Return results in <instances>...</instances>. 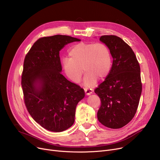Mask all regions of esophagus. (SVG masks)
Here are the masks:
<instances>
[{
  "instance_id": "1",
  "label": "esophagus",
  "mask_w": 160,
  "mask_h": 160,
  "mask_svg": "<svg viewBox=\"0 0 160 160\" xmlns=\"http://www.w3.org/2000/svg\"><path fill=\"white\" fill-rule=\"evenodd\" d=\"M84 91H85V93L87 95H89L91 93H93V89H92L91 88H84Z\"/></svg>"
}]
</instances>
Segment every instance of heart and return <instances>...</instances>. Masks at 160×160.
Instances as JSON below:
<instances>
[{
  "mask_svg": "<svg viewBox=\"0 0 160 160\" xmlns=\"http://www.w3.org/2000/svg\"><path fill=\"white\" fill-rule=\"evenodd\" d=\"M69 58L63 59L65 75L74 82H78L86 71L83 84L86 87L95 85L98 78L104 79L110 72L112 59L108 47L102 43H80L72 46ZM84 69H82V67Z\"/></svg>",
  "mask_w": 160,
  "mask_h": 160,
  "instance_id": "heart-1",
  "label": "heart"
}]
</instances>
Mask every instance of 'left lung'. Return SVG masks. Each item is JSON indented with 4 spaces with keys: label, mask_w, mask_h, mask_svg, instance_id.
Here are the masks:
<instances>
[{
    "label": "left lung",
    "mask_w": 160,
    "mask_h": 160,
    "mask_svg": "<svg viewBox=\"0 0 160 160\" xmlns=\"http://www.w3.org/2000/svg\"><path fill=\"white\" fill-rule=\"evenodd\" d=\"M100 41L110 50L113 63L105 80L95 91L101 101L97 118L108 128H121L138 110L142 91L140 66L131 47L119 37L102 36Z\"/></svg>",
    "instance_id": "8db88e82"
}]
</instances>
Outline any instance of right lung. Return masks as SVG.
<instances>
[{"label": "right lung", "mask_w": 160, "mask_h": 160, "mask_svg": "<svg viewBox=\"0 0 160 160\" xmlns=\"http://www.w3.org/2000/svg\"><path fill=\"white\" fill-rule=\"evenodd\" d=\"M68 36L39 39L25 56L21 86L24 103L34 121L51 132L66 130L74 124L76 108L85 92L63 74L60 51L80 41Z\"/></svg>", "instance_id": "right-lung-1"}]
</instances>
